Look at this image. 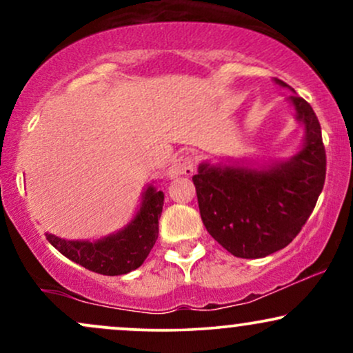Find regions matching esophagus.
Returning a JSON list of instances; mask_svg holds the SVG:
<instances>
[{"label": "esophagus", "instance_id": "esophagus-1", "mask_svg": "<svg viewBox=\"0 0 353 353\" xmlns=\"http://www.w3.org/2000/svg\"><path fill=\"white\" fill-rule=\"evenodd\" d=\"M196 171V163H194V157L185 154V156L177 157L176 161L169 168V177L176 176H192Z\"/></svg>", "mask_w": 353, "mask_h": 353}]
</instances>
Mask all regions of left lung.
I'll list each match as a JSON object with an SVG mask.
<instances>
[{"label": "left lung", "instance_id": "left-lung-1", "mask_svg": "<svg viewBox=\"0 0 353 353\" xmlns=\"http://www.w3.org/2000/svg\"><path fill=\"white\" fill-rule=\"evenodd\" d=\"M290 101L307 136L289 163L267 171L201 164L192 177L205 229L236 257H265L289 245L323 189L327 157L320 123L305 99L292 94Z\"/></svg>", "mask_w": 353, "mask_h": 353}]
</instances>
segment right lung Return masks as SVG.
Listing matches in <instances>:
<instances>
[{
	"label": "right lung",
	"instance_id": "obj_1",
	"mask_svg": "<svg viewBox=\"0 0 353 353\" xmlns=\"http://www.w3.org/2000/svg\"><path fill=\"white\" fill-rule=\"evenodd\" d=\"M164 194L148 188L143 208L134 221L116 236L98 242L64 241L51 234L46 239L64 257L84 269L103 275H123L143 265L159 234V217L163 212Z\"/></svg>",
	"mask_w": 353,
	"mask_h": 353
}]
</instances>
